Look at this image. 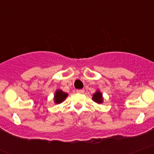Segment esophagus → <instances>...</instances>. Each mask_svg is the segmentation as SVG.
<instances>
[{"label":"esophagus","mask_w":154,"mask_h":154,"mask_svg":"<svg viewBox=\"0 0 154 154\" xmlns=\"http://www.w3.org/2000/svg\"><path fill=\"white\" fill-rule=\"evenodd\" d=\"M76 92L78 93H81V94H82V93H85V90H77Z\"/></svg>","instance_id":"1"}]
</instances>
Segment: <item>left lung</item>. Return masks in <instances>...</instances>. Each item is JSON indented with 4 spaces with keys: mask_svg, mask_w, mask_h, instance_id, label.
<instances>
[{
    "mask_svg": "<svg viewBox=\"0 0 154 154\" xmlns=\"http://www.w3.org/2000/svg\"><path fill=\"white\" fill-rule=\"evenodd\" d=\"M93 100L95 101V102L98 103V104H100V103L103 102V98H102V94L100 91L97 90L94 94L93 95Z\"/></svg>",
    "mask_w": 154,
    "mask_h": 154,
    "instance_id": "obj_1",
    "label": "left lung"
}]
</instances>
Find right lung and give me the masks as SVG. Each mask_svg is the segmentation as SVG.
Returning <instances> with one entry per match:
<instances>
[{"instance_id": "obj_1", "label": "right lung", "mask_w": 154, "mask_h": 154, "mask_svg": "<svg viewBox=\"0 0 154 154\" xmlns=\"http://www.w3.org/2000/svg\"><path fill=\"white\" fill-rule=\"evenodd\" d=\"M67 93H64L61 90H57L55 91V96H54V101L55 104H60L62 101L65 100V99L67 97Z\"/></svg>"}]
</instances>
